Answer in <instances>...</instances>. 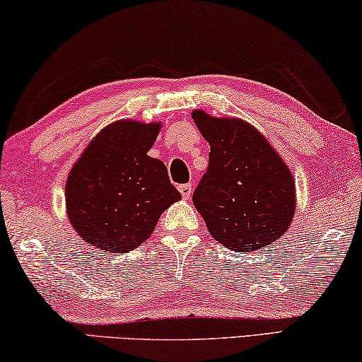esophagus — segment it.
Here are the masks:
<instances>
[{"label": "esophagus", "mask_w": 362, "mask_h": 362, "mask_svg": "<svg viewBox=\"0 0 362 362\" xmlns=\"http://www.w3.org/2000/svg\"><path fill=\"white\" fill-rule=\"evenodd\" d=\"M180 192H181V195L182 197H185L186 200L191 197V194H192V185L191 182H187V185H182V186H180Z\"/></svg>", "instance_id": "1"}]
</instances>
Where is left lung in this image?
Wrapping results in <instances>:
<instances>
[{
  "instance_id": "left-lung-1",
  "label": "left lung",
  "mask_w": 362,
  "mask_h": 362,
  "mask_svg": "<svg viewBox=\"0 0 362 362\" xmlns=\"http://www.w3.org/2000/svg\"><path fill=\"white\" fill-rule=\"evenodd\" d=\"M210 144L209 167L192 200L209 233L234 252H252L286 233L295 185L286 163L257 129L237 118L192 112Z\"/></svg>"
}]
</instances>
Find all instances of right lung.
Listing matches in <instances>:
<instances>
[{
	"mask_svg": "<svg viewBox=\"0 0 362 362\" xmlns=\"http://www.w3.org/2000/svg\"><path fill=\"white\" fill-rule=\"evenodd\" d=\"M158 123L117 122L103 129L70 171V223L91 245L125 253L152 234L163 210L181 199L162 160L147 156Z\"/></svg>",
	"mask_w": 362,
	"mask_h": 362,
	"instance_id": "right-lung-1",
	"label": "right lung"
}]
</instances>
